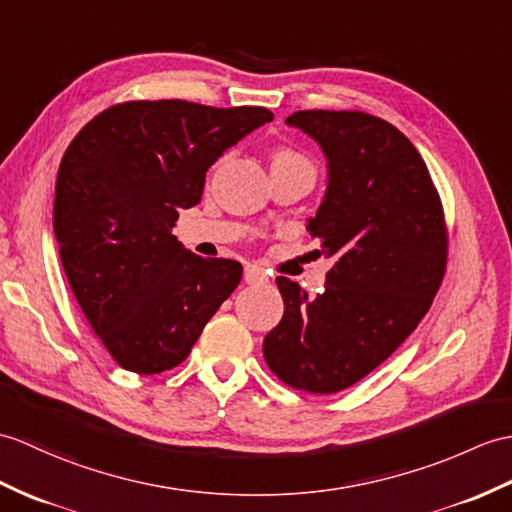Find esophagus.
Wrapping results in <instances>:
<instances>
[{"mask_svg":"<svg viewBox=\"0 0 512 512\" xmlns=\"http://www.w3.org/2000/svg\"><path fill=\"white\" fill-rule=\"evenodd\" d=\"M244 281L246 283H251V285H255V283H266L268 281V275L261 268H257V266H246L244 268Z\"/></svg>","mask_w":512,"mask_h":512,"instance_id":"obj_1","label":"esophagus"}]
</instances>
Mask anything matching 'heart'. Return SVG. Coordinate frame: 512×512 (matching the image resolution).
<instances>
[{
    "instance_id": "obj_1",
    "label": "heart",
    "mask_w": 512,
    "mask_h": 512,
    "mask_svg": "<svg viewBox=\"0 0 512 512\" xmlns=\"http://www.w3.org/2000/svg\"><path fill=\"white\" fill-rule=\"evenodd\" d=\"M272 165H303V168H312L310 161H307L303 154L290 148H279L272 152Z\"/></svg>"
}]
</instances>
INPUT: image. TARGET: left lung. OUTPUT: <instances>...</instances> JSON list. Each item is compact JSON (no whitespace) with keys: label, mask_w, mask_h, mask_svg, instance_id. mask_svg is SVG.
<instances>
[{"label":"left lung","mask_w":512,"mask_h":512,"mask_svg":"<svg viewBox=\"0 0 512 512\" xmlns=\"http://www.w3.org/2000/svg\"><path fill=\"white\" fill-rule=\"evenodd\" d=\"M285 122L327 157V192L307 231L334 266L316 296L277 277L285 310L264 358L283 384L331 395L388 360L430 310L447 268V224L419 150L382 117L312 109Z\"/></svg>","instance_id":"8db88e82"}]
</instances>
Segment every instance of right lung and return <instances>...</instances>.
<instances>
[{
	"instance_id": "right-lung-1",
	"label": "right lung",
	"mask_w": 512,
	"mask_h": 512,
	"mask_svg": "<svg viewBox=\"0 0 512 512\" xmlns=\"http://www.w3.org/2000/svg\"><path fill=\"white\" fill-rule=\"evenodd\" d=\"M270 120L264 106L133 100L95 115L65 150L58 253L82 314L126 371L181 364L240 283V261L187 251L172 227L222 152Z\"/></svg>"
}]
</instances>
